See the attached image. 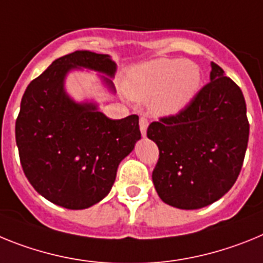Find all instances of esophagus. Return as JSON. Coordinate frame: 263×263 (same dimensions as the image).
<instances>
[{"mask_svg": "<svg viewBox=\"0 0 263 263\" xmlns=\"http://www.w3.org/2000/svg\"><path fill=\"white\" fill-rule=\"evenodd\" d=\"M139 125H140V132L143 136H145L147 135V128H148V120L147 118H144V116H141L140 120H139Z\"/></svg>", "mask_w": 263, "mask_h": 263, "instance_id": "1", "label": "esophagus"}]
</instances>
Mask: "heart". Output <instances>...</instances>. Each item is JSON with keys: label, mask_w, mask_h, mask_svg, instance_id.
<instances>
[{"label": "heart", "mask_w": 263, "mask_h": 263, "mask_svg": "<svg viewBox=\"0 0 263 263\" xmlns=\"http://www.w3.org/2000/svg\"><path fill=\"white\" fill-rule=\"evenodd\" d=\"M202 74L196 63L176 58H159L135 66L125 77V91L136 100L149 99L157 116L181 112L200 90Z\"/></svg>", "instance_id": "obj_1"}]
</instances>
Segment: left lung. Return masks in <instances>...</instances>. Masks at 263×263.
<instances>
[{"label": "left lung", "instance_id": "obj_1", "mask_svg": "<svg viewBox=\"0 0 263 263\" xmlns=\"http://www.w3.org/2000/svg\"><path fill=\"white\" fill-rule=\"evenodd\" d=\"M211 66V82L189 106L147 129L159 147L155 189L165 204L179 209H200L220 200L234 185L248 148L243 93L220 66Z\"/></svg>", "mask_w": 263, "mask_h": 263}]
</instances>
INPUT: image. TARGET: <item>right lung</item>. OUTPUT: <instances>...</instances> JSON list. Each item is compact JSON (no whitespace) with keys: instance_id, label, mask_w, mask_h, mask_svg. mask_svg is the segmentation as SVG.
Returning a JSON list of instances; mask_svg holds the SVG:
<instances>
[{"instance_id":"right-lung-1","label":"right lung","mask_w":263,"mask_h":263,"mask_svg":"<svg viewBox=\"0 0 263 263\" xmlns=\"http://www.w3.org/2000/svg\"><path fill=\"white\" fill-rule=\"evenodd\" d=\"M75 68L112 78L116 63L107 54L87 50L55 59L30 82L15 122L22 170L33 188L52 204L86 209L109 193L123 159L141 138L139 116L112 120L95 103H77L65 90ZM115 92L112 81L102 77Z\"/></svg>"}]
</instances>
